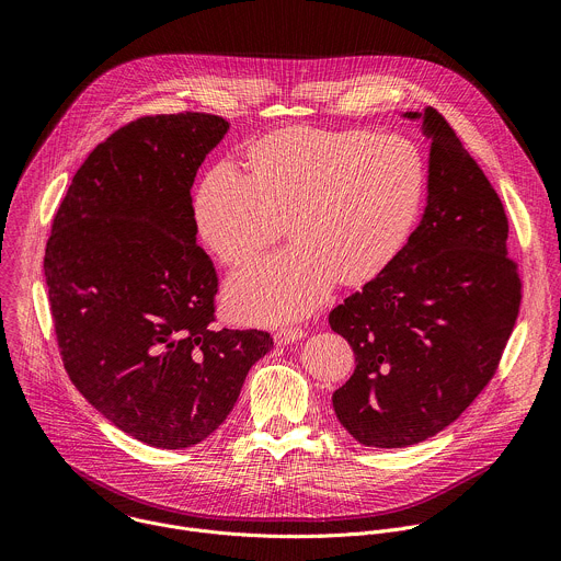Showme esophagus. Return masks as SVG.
I'll return each mask as SVG.
<instances>
[{
  "label": "esophagus",
  "instance_id": "obj_1",
  "mask_svg": "<svg viewBox=\"0 0 561 561\" xmlns=\"http://www.w3.org/2000/svg\"><path fill=\"white\" fill-rule=\"evenodd\" d=\"M301 337H306V331H304V329H279V331H275V335H273V340H275L277 346H288V344H293V342H297V340H301Z\"/></svg>",
  "mask_w": 561,
  "mask_h": 561
}]
</instances>
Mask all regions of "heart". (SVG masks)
Wrapping results in <instances>:
<instances>
[{"instance_id":"obj_1","label":"heart","mask_w":561,"mask_h":561,"mask_svg":"<svg viewBox=\"0 0 561 561\" xmlns=\"http://www.w3.org/2000/svg\"><path fill=\"white\" fill-rule=\"evenodd\" d=\"M247 171L219 162L202 178L193 219L226 264L253 260L288 219L293 247L239 271L226 304L244 322H293L335 284H364L407 247L426 195V162L407 137L295 126L247 150Z\"/></svg>"}]
</instances>
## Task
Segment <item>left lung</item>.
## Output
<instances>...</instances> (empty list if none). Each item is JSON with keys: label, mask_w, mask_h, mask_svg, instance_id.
<instances>
[{"label": "left lung", "mask_w": 561, "mask_h": 561, "mask_svg": "<svg viewBox=\"0 0 561 561\" xmlns=\"http://www.w3.org/2000/svg\"><path fill=\"white\" fill-rule=\"evenodd\" d=\"M402 117L431 141L424 215L397 260L329 314L355 353L333 409L373 448L453 424L495 375L522 301L500 195L437 111Z\"/></svg>", "instance_id": "left-lung-1"}]
</instances>
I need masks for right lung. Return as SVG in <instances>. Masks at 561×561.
<instances>
[{"label":"right lung","mask_w":561,"mask_h":561,"mask_svg":"<svg viewBox=\"0 0 561 561\" xmlns=\"http://www.w3.org/2000/svg\"><path fill=\"white\" fill-rule=\"evenodd\" d=\"M230 124L208 113L130 122L79 167L53 219L44 273L70 381L154 448L204 442L273 348L217 331V273L197 247L191 188Z\"/></svg>","instance_id":"obj_1"}]
</instances>
